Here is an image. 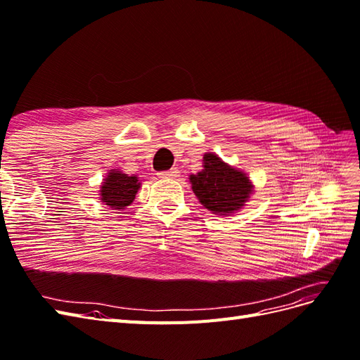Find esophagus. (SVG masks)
I'll return each instance as SVG.
<instances>
[{"label": "esophagus", "instance_id": "obj_1", "mask_svg": "<svg viewBox=\"0 0 360 360\" xmlns=\"http://www.w3.org/2000/svg\"><path fill=\"white\" fill-rule=\"evenodd\" d=\"M158 176L160 177V179H174V177H179V169H169V171H162V172H159Z\"/></svg>", "mask_w": 360, "mask_h": 360}]
</instances>
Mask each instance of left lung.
<instances>
[{
	"mask_svg": "<svg viewBox=\"0 0 360 360\" xmlns=\"http://www.w3.org/2000/svg\"><path fill=\"white\" fill-rule=\"evenodd\" d=\"M200 202L214 214L240 210L252 193V183L240 169L233 168L214 153H205L202 169L189 177Z\"/></svg>",
	"mask_w": 360,
	"mask_h": 360,
	"instance_id": "8db88e82",
	"label": "left lung"
}]
</instances>
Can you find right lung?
Masks as SVG:
<instances>
[{
    "instance_id": "obj_1",
    "label": "right lung",
    "mask_w": 360,
    "mask_h": 360,
    "mask_svg": "<svg viewBox=\"0 0 360 360\" xmlns=\"http://www.w3.org/2000/svg\"><path fill=\"white\" fill-rule=\"evenodd\" d=\"M139 188L141 183L136 176L111 169L101 186V200L112 210H123L134 202Z\"/></svg>"
}]
</instances>
